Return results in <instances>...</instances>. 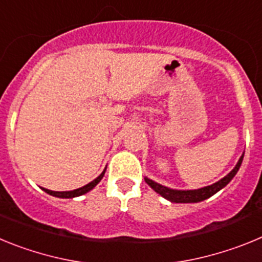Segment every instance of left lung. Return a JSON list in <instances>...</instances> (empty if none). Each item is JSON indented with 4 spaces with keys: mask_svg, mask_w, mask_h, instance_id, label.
<instances>
[{
    "mask_svg": "<svg viewBox=\"0 0 262 262\" xmlns=\"http://www.w3.org/2000/svg\"><path fill=\"white\" fill-rule=\"evenodd\" d=\"M243 157L244 155H242V157L239 159L237 164H236L235 168L231 170L226 177H223L222 180H219L215 184L210 185V186H205V187H201V189H196V190H173V189H169V187L163 186V185L157 184V182L152 181L149 178L145 177V182H147L149 186L154 189L156 193H159L160 195L164 196L165 200L170 201L173 203H195V202H201V201H205L207 198H210L211 195H214L215 193L223 189L228 182L235 177V174L237 173L239 170L240 165L243 163Z\"/></svg>",
    "mask_w": 262,
    "mask_h": 262,
    "instance_id": "8db88e82",
    "label": "left lung"
}]
</instances>
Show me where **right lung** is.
<instances>
[{"instance_id":"1","label":"right lung","mask_w":262,"mask_h":262,"mask_svg":"<svg viewBox=\"0 0 262 262\" xmlns=\"http://www.w3.org/2000/svg\"><path fill=\"white\" fill-rule=\"evenodd\" d=\"M106 169L103 170L101 174L98 176V177L96 178V180H93L92 182H89L88 185H85V186L80 187V189H76V190H71V191H52V190H48V189H45V187H41L43 190L46 191V193H48L50 195H53V196H57V198H75V196H80L82 195V194L88 193V191H90L92 189H93L94 186H96L97 184H98L101 180H102L103 174H105Z\"/></svg>"}]
</instances>
